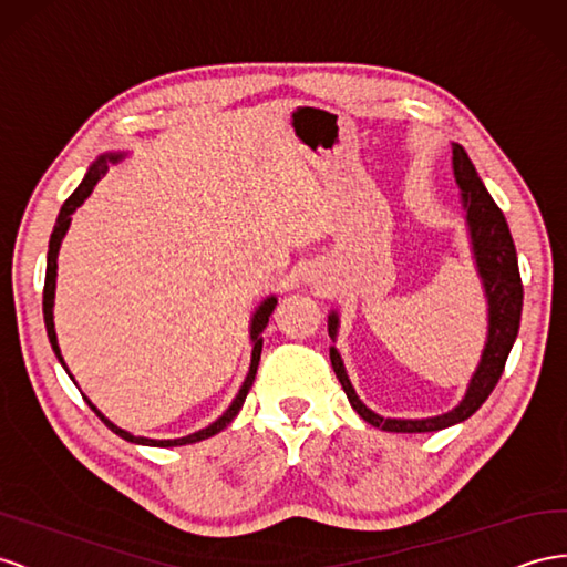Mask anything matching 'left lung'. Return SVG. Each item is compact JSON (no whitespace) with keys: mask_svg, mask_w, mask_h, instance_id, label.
<instances>
[{"mask_svg":"<svg viewBox=\"0 0 567 567\" xmlns=\"http://www.w3.org/2000/svg\"><path fill=\"white\" fill-rule=\"evenodd\" d=\"M453 174H455L457 186L463 190L461 195H463L474 262H477V271H480V279L488 302V333H486L484 353L477 370H474L470 379L465 398L453 410L443 412V415H436V417H424V420H393V417L377 415L374 410H370L360 401L346 374L339 350L331 346L329 348L331 367L341 381L350 405H353V410L364 422H370L372 426H381L384 432H403V434L439 432L472 417L498 384L503 367H506V360L511 355V348L517 339L519 315H523V279H519L517 252H515V243L511 236L508 221L503 217L498 205L494 203V197L484 188V183L477 169H474V164L470 162L467 152L457 143L453 145ZM336 329H339V315L331 312L329 315L331 339H336Z\"/></svg>","mask_w":567,"mask_h":567,"instance_id":"left-lung-1","label":"left lung"}]
</instances>
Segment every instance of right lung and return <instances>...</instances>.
I'll return each instance as SVG.
<instances>
[{
	"label": "right lung",
	"instance_id": "obj_1",
	"mask_svg": "<svg viewBox=\"0 0 567 567\" xmlns=\"http://www.w3.org/2000/svg\"><path fill=\"white\" fill-rule=\"evenodd\" d=\"M118 159H121V155H102L93 166H90L85 178L81 181V186L71 193V197H69V200H66L64 205H61L56 224H54V231H52V236H50L48 271H44V290H42V315H44V327H48V336H50V343H52L54 355L59 358L61 367H64L66 372H69V367H66L64 358H61V350H59V343H56V331H54V315H52V308H54V288H56V255H59L61 240H64V236H66V231H69L71 214L75 212V207H81V205L85 203V197H87L90 193H93L95 183L106 174V169H110V164H114V162H118ZM274 305H277V298L269 296V298L255 310L252 324H250V341H252L250 372H248L246 381H243V386H240L238 395L234 398V403L228 405V410L224 412V415H221L217 422H212L209 426H205V430L195 432V434H188V436H183V439H162V441H157V439H145V436H133L131 432L121 430V426H116L114 422L106 420V417L102 415V412L83 395L85 403L95 410V415H97L106 426H110V430H112L114 434H118L121 439H126V441H131V443H141V446H157V449L186 446V443H197V441H203V439H209V436H214V434H219L221 430H226V426L234 422V417L238 415V410L243 408V403H246L248 391L252 389V381H255V374H257V364H259V355H262V336H259V333H262V329L267 327L269 315L274 312ZM69 377H71V374H69ZM71 379H73V377H71Z\"/></svg>",
	"mask_w": 567,
	"mask_h": 567
}]
</instances>
